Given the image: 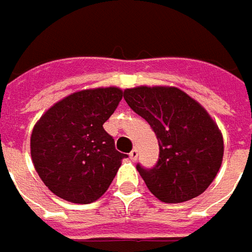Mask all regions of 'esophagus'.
Wrapping results in <instances>:
<instances>
[{
	"label": "esophagus",
	"mask_w": 252,
	"mask_h": 252,
	"mask_svg": "<svg viewBox=\"0 0 252 252\" xmlns=\"http://www.w3.org/2000/svg\"><path fill=\"white\" fill-rule=\"evenodd\" d=\"M129 158H131V160H136L138 159V149L134 148L131 152H129Z\"/></svg>",
	"instance_id": "1"
}]
</instances>
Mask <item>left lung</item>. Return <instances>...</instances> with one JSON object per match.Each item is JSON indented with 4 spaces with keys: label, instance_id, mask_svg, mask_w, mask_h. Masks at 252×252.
<instances>
[{
    "label": "left lung",
    "instance_id": "left-lung-1",
    "mask_svg": "<svg viewBox=\"0 0 252 252\" xmlns=\"http://www.w3.org/2000/svg\"><path fill=\"white\" fill-rule=\"evenodd\" d=\"M124 99L148 121L159 142L155 167L136 164L149 191L167 204L201 195L223 159V138L208 111L186 92L169 86L126 89Z\"/></svg>",
    "mask_w": 252,
    "mask_h": 252
}]
</instances>
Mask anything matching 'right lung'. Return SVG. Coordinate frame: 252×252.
<instances>
[{"label": "right lung", "mask_w": 252, "mask_h": 252, "mask_svg": "<svg viewBox=\"0 0 252 252\" xmlns=\"http://www.w3.org/2000/svg\"><path fill=\"white\" fill-rule=\"evenodd\" d=\"M123 99L118 88L76 92L48 109L33 128L31 153L48 189L72 204H91L111 184L126 155L103 124Z\"/></svg>", "instance_id": "1"}]
</instances>
